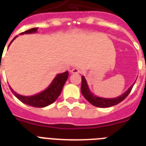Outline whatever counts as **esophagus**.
<instances>
[{
	"mask_svg": "<svg viewBox=\"0 0 146 146\" xmlns=\"http://www.w3.org/2000/svg\"><path fill=\"white\" fill-rule=\"evenodd\" d=\"M81 72V70L79 69V67H73V69H72V70H71V73H79Z\"/></svg>",
	"mask_w": 146,
	"mask_h": 146,
	"instance_id": "obj_1",
	"label": "esophagus"
}]
</instances>
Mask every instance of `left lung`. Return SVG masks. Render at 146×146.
<instances>
[{
    "mask_svg": "<svg viewBox=\"0 0 146 146\" xmlns=\"http://www.w3.org/2000/svg\"><path fill=\"white\" fill-rule=\"evenodd\" d=\"M135 82L132 84L131 86L128 88V90L125 92L124 94L119 96V97L113 98V99H106V98L98 97V96H94V94L90 91L88 85L87 84V82L84 79V77L82 76V86H81V92L84 96V97L90 102L91 105L99 108H109L113 105H116L117 104L120 103L121 102L125 99L130 94V92L131 91L132 88Z\"/></svg>",
    "mask_w": 146,
    "mask_h": 146,
    "instance_id": "left-lung-1",
    "label": "left lung"
}]
</instances>
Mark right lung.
Here are the masks:
<instances>
[{
	"label": "right lung",
	"mask_w": 146,
	"mask_h": 146,
	"mask_svg": "<svg viewBox=\"0 0 146 146\" xmlns=\"http://www.w3.org/2000/svg\"><path fill=\"white\" fill-rule=\"evenodd\" d=\"M37 29L38 28H33V29H28V30L25 32H23L21 34L23 35V34L34 33L37 31ZM16 37H15L14 39ZM68 76H69L68 71H66V72L63 73L58 74L56 76V78L53 79V81L50 84V86L46 88V90L40 93V94L34 95V96H21V95H19L17 93H15L10 86H9V88H10L11 91L13 92L15 96H16L18 100H20L21 102H22L23 103L29 105V106H33V107L44 108L46 107V106H48L50 104L53 103L58 99L60 94H61V92H62L64 84L66 82V81H67V78H68Z\"/></svg>",
	"instance_id": "obj_1"
}]
</instances>
